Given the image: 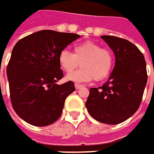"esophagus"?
<instances>
[{"instance_id":"esophagus-1","label":"esophagus","mask_w":154,"mask_h":154,"mask_svg":"<svg viewBox=\"0 0 154 154\" xmlns=\"http://www.w3.org/2000/svg\"><path fill=\"white\" fill-rule=\"evenodd\" d=\"M82 87H83V85L78 84V83H76V84H75V88H76L77 89H79V88H81Z\"/></svg>"}]
</instances>
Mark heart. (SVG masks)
<instances>
[{
    "label": "heart",
    "instance_id": "obj_1",
    "mask_svg": "<svg viewBox=\"0 0 154 154\" xmlns=\"http://www.w3.org/2000/svg\"><path fill=\"white\" fill-rule=\"evenodd\" d=\"M79 63L82 67L67 75L66 79L78 82H89L94 78L100 81L107 77L112 69L113 54L108 48H101L100 44L90 41L76 44L73 54L66 49L59 54L60 66L66 73L73 71Z\"/></svg>",
    "mask_w": 154,
    "mask_h": 154
}]
</instances>
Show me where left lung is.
<instances>
[{
    "label": "left lung",
    "mask_w": 154,
    "mask_h": 154,
    "mask_svg": "<svg viewBox=\"0 0 154 154\" xmlns=\"http://www.w3.org/2000/svg\"><path fill=\"white\" fill-rule=\"evenodd\" d=\"M116 57L115 66L102 87L90 88L85 106L100 123L118 125L140 106L147 82L146 61L139 48L126 39L101 35Z\"/></svg>",
    "instance_id": "8db88e82"
}]
</instances>
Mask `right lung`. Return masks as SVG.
Segmentation results:
<instances>
[{
  "label": "right lung",
  "instance_id": "obj_1",
  "mask_svg": "<svg viewBox=\"0 0 154 154\" xmlns=\"http://www.w3.org/2000/svg\"><path fill=\"white\" fill-rule=\"evenodd\" d=\"M80 35L43 29L15 44L7 67L11 103L19 117L34 126L52 125L60 119L66 97L75 91L64 77L59 54Z\"/></svg>",
  "mask_w": 154,
  "mask_h": 154
}]
</instances>
